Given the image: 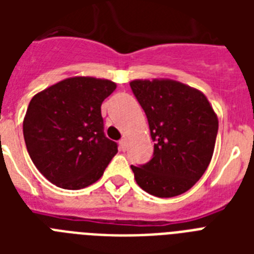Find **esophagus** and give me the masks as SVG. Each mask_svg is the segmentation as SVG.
Masks as SVG:
<instances>
[{
  "label": "esophagus",
  "instance_id": "34e87169",
  "mask_svg": "<svg viewBox=\"0 0 254 254\" xmlns=\"http://www.w3.org/2000/svg\"><path fill=\"white\" fill-rule=\"evenodd\" d=\"M119 143H120V149H121V150L123 151L127 150V139H121Z\"/></svg>",
  "mask_w": 254,
  "mask_h": 254
}]
</instances>
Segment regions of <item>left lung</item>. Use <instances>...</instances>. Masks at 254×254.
Instances as JSON below:
<instances>
[{
  "instance_id": "left-lung-1",
  "label": "left lung",
  "mask_w": 254,
  "mask_h": 254,
  "mask_svg": "<svg viewBox=\"0 0 254 254\" xmlns=\"http://www.w3.org/2000/svg\"><path fill=\"white\" fill-rule=\"evenodd\" d=\"M130 88L145 111L153 158L133 166L137 185L150 195L173 197L189 191L212 158L219 120L203 92L171 79L133 80Z\"/></svg>"
}]
</instances>
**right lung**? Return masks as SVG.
Wrapping results in <instances>:
<instances>
[{
    "instance_id": "add662e5",
    "label": "right lung",
    "mask_w": 254,
    "mask_h": 254,
    "mask_svg": "<svg viewBox=\"0 0 254 254\" xmlns=\"http://www.w3.org/2000/svg\"><path fill=\"white\" fill-rule=\"evenodd\" d=\"M116 83L91 76L68 77L30 101L23 137L31 161L46 179L65 190L99 181L117 153L104 134L101 104Z\"/></svg>"
}]
</instances>
